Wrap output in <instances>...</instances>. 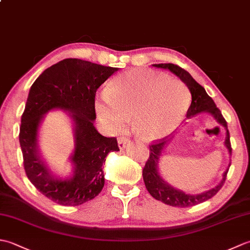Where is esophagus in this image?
I'll return each instance as SVG.
<instances>
[{
    "label": "esophagus",
    "instance_id": "esophagus-1",
    "mask_svg": "<svg viewBox=\"0 0 250 250\" xmlns=\"http://www.w3.org/2000/svg\"><path fill=\"white\" fill-rule=\"evenodd\" d=\"M130 144V140L126 139V137H120L118 139V146L120 149H125V148Z\"/></svg>",
    "mask_w": 250,
    "mask_h": 250
}]
</instances>
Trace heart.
Segmentation results:
<instances>
[{
  "mask_svg": "<svg viewBox=\"0 0 250 250\" xmlns=\"http://www.w3.org/2000/svg\"><path fill=\"white\" fill-rule=\"evenodd\" d=\"M183 82L148 70L126 72L95 95L94 108L108 131L118 133L132 116V125L142 139L159 140L183 121L190 105Z\"/></svg>",
  "mask_w": 250,
  "mask_h": 250,
  "instance_id": "obj_1",
  "label": "heart"
}]
</instances>
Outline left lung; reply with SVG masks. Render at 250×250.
<instances>
[{
	"label": "left lung",
	"mask_w": 250,
	"mask_h": 250,
	"mask_svg": "<svg viewBox=\"0 0 250 250\" xmlns=\"http://www.w3.org/2000/svg\"><path fill=\"white\" fill-rule=\"evenodd\" d=\"M152 65L158 68H164V70H168L169 72H172L177 77H179L180 81L188 87L191 93V97H192L191 105L187 111L188 118H191V117L201 113H207L213 116L214 119L218 122L219 125L224 126L227 134L225 140V146L227 147L228 151H229V155L231 156L232 148L227 121L225 120L224 116L221 115V111L214 103L213 99L206 93L205 89L202 87L200 83H196L193 77L191 76L187 71L178 65L172 64V63H160V64ZM173 136L168 135L159 142L149 145V159L147 160L144 169H143V178H144V183L148 192H149L151 196H153L156 200L163 202L164 204L176 207H190L196 204L203 203V202L213 198V196L221 189L222 186H224L231 163H229V167H228L226 172L222 175L221 182L217 185L215 188H211L198 194L186 193L183 190L174 188L173 186L166 182V180L162 178L160 173H159V161H160L164 148L167 147L168 142H171Z\"/></svg>",
	"instance_id": "1"
}]
</instances>
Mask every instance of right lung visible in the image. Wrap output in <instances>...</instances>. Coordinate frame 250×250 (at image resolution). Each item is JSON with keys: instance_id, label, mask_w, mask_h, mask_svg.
<instances>
[{"instance_id": "add662e5", "label": "right lung", "mask_w": 250, "mask_h": 250, "mask_svg": "<svg viewBox=\"0 0 250 250\" xmlns=\"http://www.w3.org/2000/svg\"><path fill=\"white\" fill-rule=\"evenodd\" d=\"M117 71L118 67L70 58L46 68L31 86L19 133L23 166L34 187L57 204H83L104 187L105 158L119 147L116 137H105L95 129L94 99L98 88ZM54 109L67 112L73 125V172L65 179L52 173L38 148L39 125Z\"/></svg>"}]
</instances>
